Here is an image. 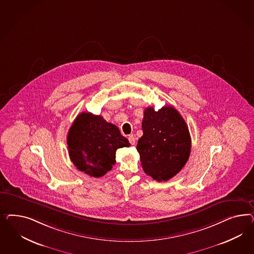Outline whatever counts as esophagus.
<instances>
[{
  "label": "esophagus",
  "instance_id": "34e87169",
  "mask_svg": "<svg viewBox=\"0 0 254 254\" xmlns=\"http://www.w3.org/2000/svg\"><path fill=\"white\" fill-rule=\"evenodd\" d=\"M128 140H129L131 145H134V144H135V142H136V138H135V136H134V135H129V137H128Z\"/></svg>",
  "mask_w": 254,
  "mask_h": 254
}]
</instances>
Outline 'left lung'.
I'll list each match as a JSON object with an SVG mask.
<instances>
[{"label":"left lung","instance_id":"left-lung-1","mask_svg":"<svg viewBox=\"0 0 254 254\" xmlns=\"http://www.w3.org/2000/svg\"><path fill=\"white\" fill-rule=\"evenodd\" d=\"M141 126L143 135L137 150L144 172L157 182L174 177L191 153V137L185 119L172 106L158 111L148 107Z\"/></svg>","mask_w":254,"mask_h":254}]
</instances>
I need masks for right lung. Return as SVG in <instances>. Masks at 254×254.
Masks as SVG:
<instances>
[{
  "instance_id": "right-lung-1",
  "label": "right lung",
  "mask_w": 254,
  "mask_h": 254,
  "mask_svg": "<svg viewBox=\"0 0 254 254\" xmlns=\"http://www.w3.org/2000/svg\"><path fill=\"white\" fill-rule=\"evenodd\" d=\"M67 144L69 158L77 169L95 178L113 169L118 148L130 145L116 125L91 113L77 116L69 127Z\"/></svg>"
}]
</instances>
